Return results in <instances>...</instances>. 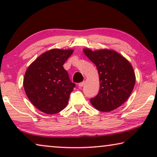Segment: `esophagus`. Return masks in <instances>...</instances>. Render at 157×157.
<instances>
[{
  "label": "esophagus",
  "instance_id": "1",
  "mask_svg": "<svg viewBox=\"0 0 157 157\" xmlns=\"http://www.w3.org/2000/svg\"><path fill=\"white\" fill-rule=\"evenodd\" d=\"M84 84H85V81H83V82H81L78 83V86H79V88H81L83 86V85Z\"/></svg>",
  "mask_w": 157,
  "mask_h": 157
}]
</instances>
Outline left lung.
I'll return each mask as SVG.
<instances>
[{
	"mask_svg": "<svg viewBox=\"0 0 157 157\" xmlns=\"http://www.w3.org/2000/svg\"><path fill=\"white\" fill-rule=\"evenodd\" d=\"M83 51L96 65L99 76V92L90 99L92 106L104 112L121 106L129 97L136 81L130 62L111 49L84 48Z\"/></svg>",
	"mask_w": 157,
	"mask_h": 157,
	"instance_id": "left-lung-1",
	"label": "left lung"
}]
</instances>
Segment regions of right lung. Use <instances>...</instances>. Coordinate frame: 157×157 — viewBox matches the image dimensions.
<instances>
[{"label": "right lung", "mask_w": 157, "mask_h": 157, "mask_svg": "<svg viewBox=\"0 0 157 157\" xmlns=\"http://www.w3.org/2000/svg\"><path fill=\"white\" fill-rule=\"evenodd\" d=\"M73 49L53 48L40 55L31 63L23 78V88L38 110L54 114L67 106L75 87L63 65Z\"/></svg>", "instance_id": "add662e5"}]
</instances>
